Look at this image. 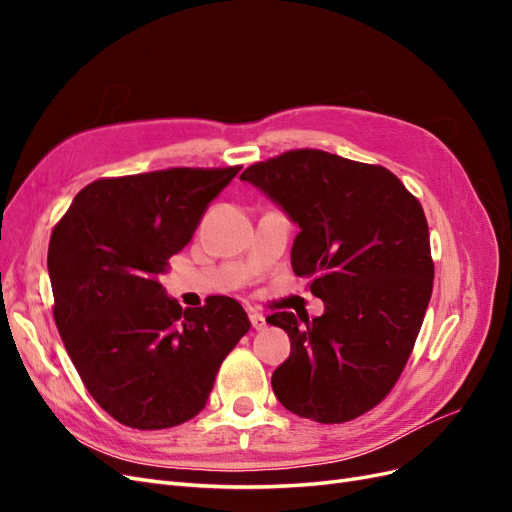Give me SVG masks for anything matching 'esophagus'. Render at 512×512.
<instances>
[{
	"instance_id": "34e87169",
	"label": "esophagus",
	"mask_w": 512,
	"mask_h": 512,
	"mask_svg": "<svg viewBox=\"0 0 512 512\" xmlns=\"http://www.w3.org/2000/svg\"><path fill=\"white\" fill-rule=\"evenodd\" d=\"M250 322H252V327L256 331H265L267 329V318L262 316V314H258V312H250Z\"/></svg>"
}]
</instances>
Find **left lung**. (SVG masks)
<instances>
[{
  "label": "left lung",
  "mask_w": 512,
  "mask_h": 512,
  "mask_svg": "<svg viewBox=\"0 0 512 512\" xmlns=\"http://www.w3.org/2000/svg\"><path fill=\"white\" fill-rule=\"evenodd\" d=\"M243 181L299 224L290 265L312 280L324 314L267 318L290 337L273 371L280 404L346 423L389 395L421 331L433 288L423 207L391 170L294 149L243 170Z\"/></svg>",
  "instance_id": "8db88e82"
}]
</instances>
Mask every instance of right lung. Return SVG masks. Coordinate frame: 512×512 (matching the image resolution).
<instances>
[{
	"label": "right lung",
	"mask_w": 512,
	"mask_h": 512,
	"mask_svg": "<svg viewBox=\"0 0 512 512\" xmlns=\"http://www.w3.org/2000/svg\"><path fill=\"white\" fill-rule=\"evenodd\" d=\"M241 166L98 179L49 243L53 316L89 395L115 421L166 429L205 408L226 354L250 331L243 307L183 309L160 275Z\"/></svg>",
	"instance_id": "add662e5"
}]
</instances>
